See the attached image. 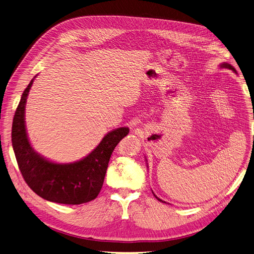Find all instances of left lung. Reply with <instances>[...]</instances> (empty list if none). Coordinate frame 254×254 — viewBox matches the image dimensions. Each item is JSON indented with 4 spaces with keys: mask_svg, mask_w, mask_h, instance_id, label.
<instances>
[{
    "mask_svg": "<svg viewBox=\"0 0 254 254\" xmlns=\"http://www.w3.org/2000/svg\"><path fill=\"white\" fill-rule=\"evenodd\" d=\"M221 67H224V68H229V69H231V70H234V71L236 72V69H235V68L233 67V66H231L230 64H228V63H222V64H221ZM153 195H154V194H153ZM154 197H156L158 200H160V201H162V202H163V200H161V199H160V198H158V197H157L156 195H154Z\"/></svg>",
    "mask_w": 254,
    "mask_h": 254,
    "instance_id": "8db88e82",
    "label": "left lung"
}]
</instances>
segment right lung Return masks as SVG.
<instances>
[{"label": "right lung", "instance_id": "obj_1", "mask_svg": "<svg viewBox=\"0 0 254 254\" xmlns=\"http://www.w3.org/2000/svg\"><path fill=\"white\" fill-rule=\"evenodd\" d=\"M33 81L21 95L11 133L20 173L30 188L43 199L63 204L89 202L101 192L111 154L129 130L120 127L110 131L93 151L79 162L56 164L43 159L31 147L25 127V106Z\"/></svg>", "mask_w": 254, "mask_h": 254}]
</instances>
